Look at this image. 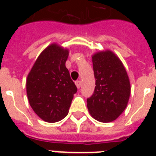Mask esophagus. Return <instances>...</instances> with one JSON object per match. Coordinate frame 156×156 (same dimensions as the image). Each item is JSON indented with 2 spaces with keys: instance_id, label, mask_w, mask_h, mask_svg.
<instances>
[{
  "instance_id": "34e87169",
  "label": "esophagus",
  "mask_w": 156,
  "mask_h": 156,
  "mask_svg": "<svg viewBox=\"0 0 156 156\" xmlns=\"http://www.w3.org/2000/svg\"><path fill=\"white\" fill-rule=\"evenodd\" d=\"M75 84H76V86H77V87H78V89H79V88L82 87V82H81V81H79V80L76 81Z\"/></svg>"
}]
</instances>
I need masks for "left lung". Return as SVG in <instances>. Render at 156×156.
<instances>
[{"label":"left lung","mask_w":156,"mask_h":156,"mask_svg":"<svg viewBox=\"0 0 156 156\" xmlns=\"http://www.w3.org/2000/svg\"><path fill=\"white\" fill-rule=\"evenodd\" d=\"M95 87L88 98L87 108L100 122L116 120L126 109L130 95L128 74L121 60L107 50L92 56Z\"/></svg>","instance_id":"8db88e82"}]
</instances>
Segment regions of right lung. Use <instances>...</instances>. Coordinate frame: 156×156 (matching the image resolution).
<instances>
[{"label":"right lung","mask_w":156,"mask_h":156,"mask_svg":"<svg viewBox=\"0 0 156 156\" xmlns=\"http://www.w3.org/2000/svg\"><path fill=\"white\" fill-rule=\"evenodd\" d=\"M69 50L56 44L38 56L27 79L29 104L44 121L53 123L65 118L77 92L66 62Z\"/></svg>","instance_id":"add662e5"}]
</instances>
